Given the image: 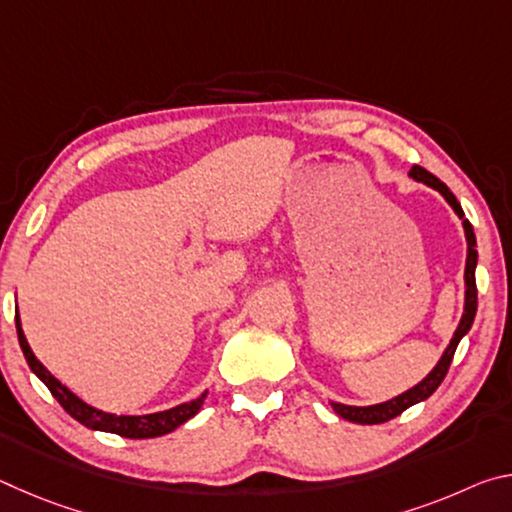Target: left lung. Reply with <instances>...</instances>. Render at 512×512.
<instances>
[{"mask_svg":"<svg viewBox=\"0 0 512 512\" xmlns=\"http://www.w3.org/2000/svg\"><path fill=\"white\" fill-rule=\"evenodd\" d=\"M409 176L418 180V183L429 185L433 189H438L440 194L445 196V201L454 207V212L461 216L463 219V228H465V237H467V262H465V311H463V318L461 323H458L456 332H454V339L449 343V348L445 350L443 359L438 361V366L433 368L427 377H424L418 386H413L411 391H406L402 395L393 397V400H388L384 404H375V406H348V404H332L334 411L341 415V418L350 420V422H357V424H381V422H388L397 418V415L404 413L409 406L418 404L422 400H427V397L436 391L440 386V381L445 379L449 366H452V359H454V352L458 348V343H461L463 336L470 332V327L474 323V316H476V280H474V268H476V237H474V230H472V223L465 219V212L461 203L456 201V196L449 192V187L445 183H440V180L429 173L427 169L418 167V164H413V169L409 171Z\"/></svg>","mask_w":512,"mask_h":512,"instance_id":"8db88e82","label":"left lung"}]
</instances>
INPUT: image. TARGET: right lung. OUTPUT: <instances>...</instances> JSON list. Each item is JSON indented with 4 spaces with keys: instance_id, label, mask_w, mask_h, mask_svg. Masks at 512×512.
<instances>
[{
    "instance_id": "obj_1",
    "label": "right lung",
    "mask_w": 512,
    "mask_h": 512,
    "mask_svg": "<svg viewBox=\"0 0 512 512\" xmlns=\"http://www.w3.org/2000/svg\"><path fill=\"white\" fill-rule=\"evenodd\" d=\"M15 327H17V339H20V348L24 352V359H27V363H29V368L36 372L42 384L49 388V393L56 397L58 404L63 406V409L72 415L74 420H79L88 429L110 431V433H117V436H124V438H158V436H164V433H169L176 427H180V424L187 422L189 418H194V415L201 411V404H203L207 393L196 397V400H192V402L176 406V409L151 413V415H115V413H103L99 409H94V406L79 400V397H76L72 391H67V388L60 384V381L36 359V354L31 352L27 339H24L20 316L17 314H15Z\"/></svg>"
}]
</instances>
